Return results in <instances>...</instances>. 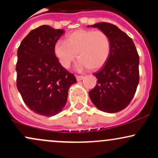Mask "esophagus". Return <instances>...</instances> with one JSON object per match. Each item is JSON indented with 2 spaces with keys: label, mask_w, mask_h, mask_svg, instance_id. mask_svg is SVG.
<instances>
[{
  "label": "esophagus",
  "mask_w": 158,
  "mask_h": 158,
  "mask_svg": "<svg viewBox=\"0 0 158 158\" xmlns=\"http://www.w3.org/2000/svg\"><path fill=\"white\" fill-rule=\"evenodd\" d=\"M76 78H77V80L79 81H81L83 79H84V77L83 76H76Z\"/></svg>",
  "instance_id": "34e87169"
}]
</instances>
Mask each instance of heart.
<instances>
[{"mask_svg": "<svg viewBox=\"0 0 158 158\" xmlns=\"http://www.w3.org/2000/svg\"><path fill=\"white\" fill-rule=\"evenodd\" d=\"M53 52L63 68H68L77 56L79 70L85 68L97 70L106 64L109 57L110 42L104 32L80 29L67 35L65 41H56Z\"/></svg>", "mask_w": 158, "mask_h": 158, "instance_id": "obj_1", "label": "heart"}]
</instances>
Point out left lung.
<instances>
[{
    "mask_svg": "<svg viewBox=\"0 0 158 158\" xmlns=\"http://www.w3.org/2000/svg\"><path fill=\"white\" fill-rule=\"evenodd\" d=\"M104 32L110 42L106 64L94 73L97 79L89 92L90 100L98 109L117 113L126 108L135 96L139 83V56L133 41L115 25L101 22L90 25Z\"/></svg>",
    "mask_w": 158,
    "mask_h": 158,
    "instance_id": "left-lung-1",
    "label": "left lung"
}]
</instances>
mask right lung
<instances>
[{
	"instance_id": "1",
	"label": "right lung",
	"mask_w": 158,
	"mask_h": 158,
	"mask_svg": "<svg viewBox=\"0 0 158 158\" xmlns=\"http://www.w3.org/2000/svg\"><path fill=\"white\" fill-rule=\"evenodd\" d=\"M64 31L42 25L29 32L18 49L17 88L27 106L45 117L58 114L77 82L58 61L53 47Z\"/></svg>"
}]
</instances>
